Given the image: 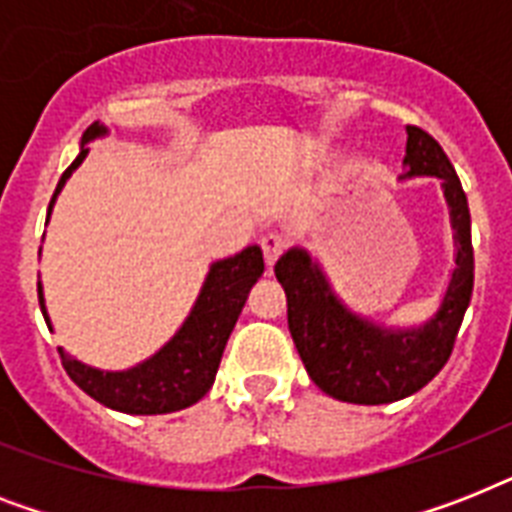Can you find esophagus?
<instances>
[{
    "mask_svg": "<svg viewBox=\"0 0 512 512\" xmlns=\"http://www.w3.org/2000/svg\"><path fill=\"white\" fill-rule=\"evenodd\" d=\"M260 247H263L265 265L271 268V265L279 260L281 252H284V247H287V239H284V236H279V233H265L263 239H260Z\"/></svg>",
    "mask_w": 512,
    "mask_h": 512,
    "instance_id": "esophagus-1",
    "label": "esophagus"
}]
</instances>
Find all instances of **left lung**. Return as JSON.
I'll return each instance as SVG.
<instances>
[{
  "label": "left lung",
  "mask_w": 512,
  "mask_h": 512,
  "mask_svg": "<svg viewBox=\"0 0 512 512\" xmlns=\"http://www.w3.org/2000/svg\"><path fill=\"white\" fill-rule=\"evenodd\" d=\"M406 135L401 177H438L452 217L457 268L438 311L420 327H380L342 303L305 249H289L273 268L287 292L289 332L311 380L348 404H390L425 388L452 356L473 295L468 196L433 135L420 127H406Z\"/></svg>",
  "instance_id": "1"
}]
</instances>
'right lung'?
I'll use <instances>...</instances> for the list:
<instances>
[{
    "label": "right lung",
    "mask_w": 512,
    "mask_h": 512,
    "mask_svg": "<svg viewBox=\"0 0 512 512\" xmlns=\"http://www.w3.org/2000/svg\"><path fill=\"white\" fill-rule=\"evenodd\" d=\"M106 132L108 130L100 122L87 127V132L82 135V151L74 159V164L63 172L58 188L52 193L50 212L71 172L84 162V156L90 154L87 143L103 138ZM50 212H47V217H50ZM263 271L265 263L260 247L241 249L239 255L225 257V260L209 265L204 287H201L188 319L183 321V327L177 329L175 337L164 348H159L154 356L140 361L132 369L103 372V369L76 361L63 348H58L60 361L66 366L68 377L87 396H92L108 409L124 414L180 412L185 406L196 404L199 398L207 396V390L212 388L225 342L239 321L249 289L255 287ZM39 308H42L47 327L52 329L47 308H44L42 284H39Z\"/></svg>",
    "instance_id": "1"
}]
</instances>
